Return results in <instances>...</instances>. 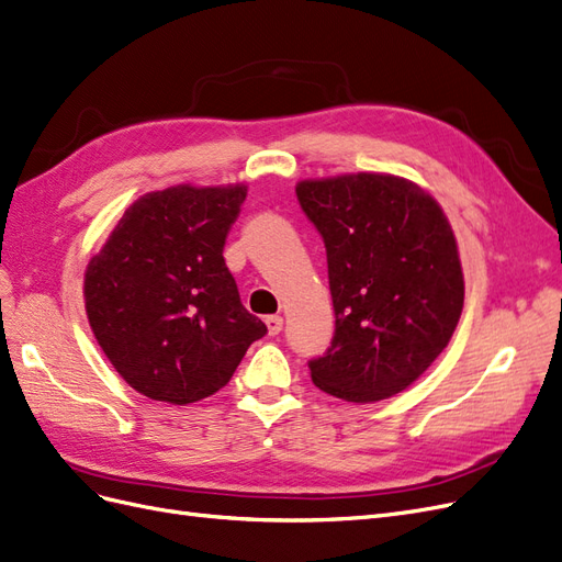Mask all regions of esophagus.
Listing matches in <instances>:
<instances>
[{"mask_svg": "<svg viewBox=\"0 0 562 562\" xmlns=\"http://www.w3.org/2000/svg\"><path fill=\"white\" fill-rule=\"evenodd\" d=\"M265 323H267V333L269 335H279L283 330V318L281 316H267Z\"/></svg>", "mask_w": 562, "mask_h": 562, "instance_id": "34e87169", "label": "esophagus"}]
</instances>
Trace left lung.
Masks as SVG:
<instances>
[{
	"label": "left lung",
	"instance_id": "left-lung-1",
	"mask_svg": "<svg viewBox=\"0 0 562 562\" xmlns=\"http://www.w3.org/2000/svg\"><path fill=\"white\" fill-rule=\"evenodd\" d=\"M300 206L326 244L335 335L310 361L326 394L375 403L401 394L450 342L464 274L438 201L389 173L302 180Z\"/></svg>",
	"mask_w": 562,
	"mask_h": 562
}]
</instances>
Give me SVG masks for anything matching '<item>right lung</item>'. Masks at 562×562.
Instances as JSON below:
<instances>
[{"instance_id":"right-lung-1","label":"right lung","mask_w":562,"mask_h":562,"mask_svg":"<svg viewBox=\"0 0 562 562\" xmlns=\"http://www.w3.org/2000/svg\"><path fill=\"white\" fill-rule=\"evenodd\" d=\"M246 192V184L149 192L87 267L83 300L98 345L151 401L213 396L267 333L241 304L223 258Z\"/></svg>"}]
</instances>
